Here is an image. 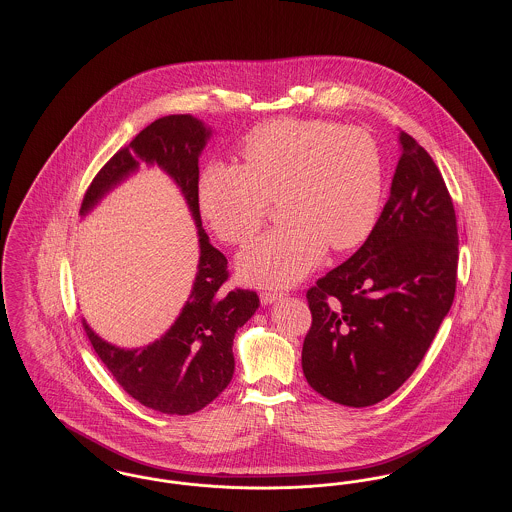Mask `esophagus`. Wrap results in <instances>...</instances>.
<instances>
[{
    "label": "esophagus",
    "mask_w": 512,
    "mask_h": 512,
    "mask_svg": "<svg viewBox=\"0 0 512 512\" xmlns=\"http://www.w3.org/2000/svg\"><path fill=\"white\" fill-rule=\"evenodd\" d=\"M261 303H265V305H270V303H274V301H278L280 297H282V293L280 292H270V290H265V292H261Z\"/></svg>",
    "instance_id": "esophagus-1"
}]
</instances>
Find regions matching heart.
<instances>
[{
  "instance_id": "1",
  "label": "heart",
  "mask_w": 512,
  "mask_h": 512,
  "mask_svg": "<svg viewBox=\"0 0 512 512\" xmlns=\"http://www.w3.org/2000/svg\"><path fill=\"white\" fill-rule=\"evenodd\" d=\"M240 165L207 167L197 184L201 215L222 242L249 244L280 197V228L240 257L245 280L292 286L330 245L349 251L376 226L384 165L376 140L361 128L324 119H276L247 132Z\"/></svg>"
}]
</instances>
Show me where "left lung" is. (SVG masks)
Returning <instances> with one entry per match:
<instances>
[{
  "label": "left lung",
  "mask_w": 512,
  "mask_h": 512,
  "mask_svg": "<svg viewBox=\"0 0 512 512\" xmlns=\"http://www.w3.org/2000/svg\"><path fill=\"white\" fill-rule=\"evenodd\" d=\"M390 197L361 249L307 290L301 365L322 397L370 407L399 390L449 313L459 265L453 199L434 159L399 130Z\"/></svg>",
  "instance_id": "obj_1"
}]
</instances>
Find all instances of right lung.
<instances>
[{
	"instance_id": "obj_1",
	"label": "right lung",
	"mask_w": 512,
	"mask_h": 512,
	"mask_svg": "<svg viewBox=\"0 0 512 512\" xmlns=\"http://www.w3.org/2000/svg\"><path fill=\"white\" fill-rule=\"evenodd\" d=\"M209 134L192 115H169L151 122L99 169L80 207V215L88 213L103 194L136 171L140 161L157 163L169 172L190 205L201 257L190 301L171 330L144 349L124 351L105 343L82 322L101 363L122 390L159 413H197L219 397L234 376V336L259 307L257 293L226 288L228 261L209 244L201 228L197 163Z\"/></svg>"
}]
</instances>
